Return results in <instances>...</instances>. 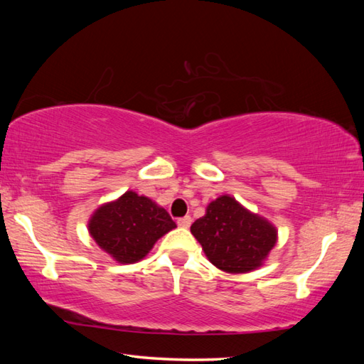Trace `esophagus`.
Instances as JSON below:
<instances>
[{
  "mask_svg": "<svg viewBox=\"0 0 364 364\" xmlns=\"http://www.w3.org/2000/svg\"><path fill=\"white\" fill-rule=\"evenodd\" d=\"M176 223H178V227H181V228H189L191 223H192V219L189 218V215H184V218L178 219Z\"/></svg>",
  "mask_w": 364,
  "mask_h": 364,
  "instance_id": "34e87169",
  "label": "esophagus"
}]
</instances>
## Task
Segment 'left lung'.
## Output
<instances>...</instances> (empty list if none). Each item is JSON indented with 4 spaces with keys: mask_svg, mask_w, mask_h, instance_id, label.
Returning <instances> with one entry per match:
<instances>
[{
    "mask_svg": "<svg viewBox=\"0 0 364 364\" xmlns=\"http://www.w3.org/2000/svg\"><path fill=\"white\" fill-rule=\"evenodd\" d=\"M191 233L210 262L228 274H247L261 267L278 239L274 223L227 194L206 206L203 218L191 225Z\"/></svg>",
    "mask_w": 364,
    "mask_h": 364,
    "instance_id": "obj_1",
    "label": "left lung"
}]
</instances>
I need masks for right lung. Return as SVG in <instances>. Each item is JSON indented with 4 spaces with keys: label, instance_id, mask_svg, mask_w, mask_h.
Listing matches in <instances>:
<instances>
[{
    "label": "right lung",
    "instance_id": "add662e5",
    "mask_svg": "<svg viewBox=\"0 0 364 364\" xmlns=\"http://www.w3.org/2000/svg\"><path fill=\"white\" fill-rule=\"evenodd\" d=\"M176 228L168 213L134 191L98 206L87 230L97 245L120 264H133L150 253L159 237Z\"/></svg>",
    "mask_w": 364,
    "mask_h": 364
}]
</instances>
